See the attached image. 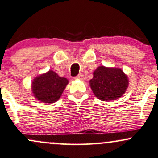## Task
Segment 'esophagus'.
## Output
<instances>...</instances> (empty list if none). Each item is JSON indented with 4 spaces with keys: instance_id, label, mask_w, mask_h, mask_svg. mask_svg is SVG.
Returning a JSON list of instances; mask_svg holds the SVG:
<instances>
[{
    "instance_id": "1",
    "label": "esophagus",
    "mask_w": 158,
    "mask_h": 158,
    "mask_svg": "<svg viewBox=\"0 0 158 158\" xmlns=\"http://www.w3.org/2000/svg\"><path fill=\"white\" fill-rule=\"evenodd\" d=\"M76 79H83V74L81 73H79V75L77 76V77H75Z\"/></svg>"
}]
</instances>
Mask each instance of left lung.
<instances>
[{
  "mask_svg": "<svg viewBox=\"0 0 158 158\" xmlns=\"http://www.w3.org/2000/svg\"><path fill=\"white\" fill-rule=\"evenodd\" d=\"M128 85V77L122 70L104 66L97 68L90 80V86L94 95L102 101L119 98L125 93Z\"/></svg>",
  "mask_w": 158,
  "mask_h": 158,
  "instance_id": "obj_1",
  "label": "left lung"
}]
</instances>
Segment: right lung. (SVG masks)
I'll use <instances>...</instances> for the list:
<instances>
[{
  "label": "right lung",
  "instance_id": "add662e5",
  "mask_svg": "<svg viewBox=\"0 0 158 158\" xmlns=\"http://www.w3.org/2000/svg\"><path fill=\"white\" fill-rule=\"evenodd\" d=\"M68 84L66 78L59 77L57 73L50 70L34 79L31 84L32 93L37 100L52 104L59 100Z\"/></svg>",
  "mask_w": 158,
  "mask_h": 158
}]
</instances>
